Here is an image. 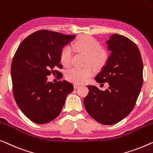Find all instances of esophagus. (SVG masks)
<instances>
[{"label":"esophagus","mask_w":153,"mask_h":153,"mask_svg":"<svg viewBox=\"0 0 153 153\" xmlns=\"http://www.w3.org/2000/svg\"><path fill=\"white\" fill-rule=\"evenodd\" d=\"M79 86H80V84H79V83H74V88H79Z\"/></svg>","instance_id":"esophagus-1"}]
</instances>
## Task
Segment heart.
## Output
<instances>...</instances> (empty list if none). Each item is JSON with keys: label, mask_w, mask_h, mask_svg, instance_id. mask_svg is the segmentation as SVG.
Wrapping results in <instances>:
<instances>
[{"label": "heart", "mask_w": 153, "mask_h": 153, "mask_svg": "<svg viewBox=\"0 0 153 153\" xmlns=\"http://www.w3.org/2000/svg\"><path fill=\"white\" fill-rule=\"evenodd\" d=\"M72 48L76 52L85 54L84 64H90L83 68H70L65 73L68 80L76 83H82L88 80L94 73V69H101L107 64L110 53L106 48L101 47L98 40L88 35H83L72 43ZM60 61L63 65H69L72 61V53L68 46L62 48Z\"/></svg>", "instance_id": "heart-1"}]
</instances>
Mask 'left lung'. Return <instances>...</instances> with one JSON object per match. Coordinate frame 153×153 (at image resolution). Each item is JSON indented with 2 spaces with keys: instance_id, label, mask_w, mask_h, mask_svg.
Listing matches in <instances>:
<instances>
[{
  "instance_id": "8db88e82",
  "label": "left lung",
  "mask_w": 153,
  "mask_h": 153,
  "mask_svg": "<svg viewBox=\"0 0 153 153\" xmlns=\"http://www.w3.org/2000/svg\"><path fill=\"white\" fill-rule=\"evenodd\" d=\"M107 41L111 55L95 80L105 91L88 85L89 92L83 99L88 113L99 123L112 125L130 113L143 85V61L137 45L126 36L112 34Z\"/></svg>"
}]
</instances>
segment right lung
<instances>
[{
  "instance_id": "obj_1",
  "label": "right lung",
  "mask_w": 153,
  "mask_h": 153,
  "mask_svg": "<svg viewBox=\"0 0 153 153\" xmlns=\"http://www.w3.org/2000/svg\"><path fill=\"white\" fill-rule=\"evenodd\" d=\"M75 35L39 30L23 40L11 65L13 94L23 113L33 122L44 124L61 113L68 94L74 90L67 81L54 83L47 76L61 68L60 52ZM56 73H61L55 70ZM62 76L59 79H61Z\"/></svg>"
}]
</instances>
